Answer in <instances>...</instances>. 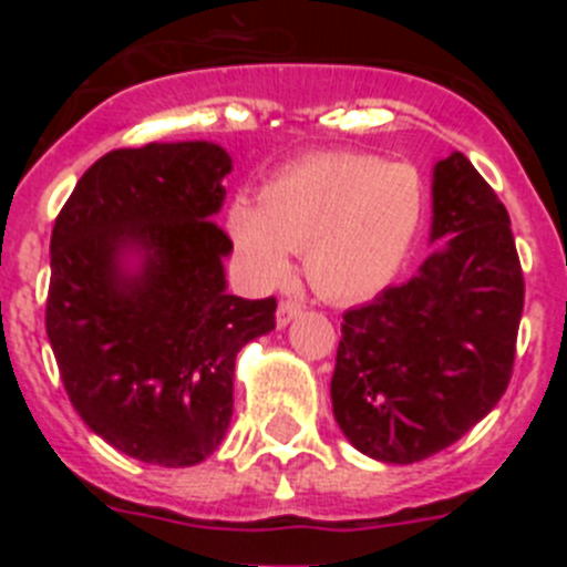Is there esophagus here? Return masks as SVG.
<instances>
[{"instance_id":"esophagus-1","label":"esophagus","mask_w":567,"mask_h":567,"mask_svg":"<svg viewBox=\"0 0 567 567\" xmlns=\"http://www.w3.org/2000/svg\"><path fill=\"white\" fill-rule=\"evenodd\" d=\"M303 312V307H300L298 300L287 298V300H280L278 303V312H275V320H278V327H289L298 315Z\"/></svg>"}]
</instances>
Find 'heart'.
<instances>
[{
    "label": "heart",
    "mask_w": 567,
    "mask_h": 567,
    "mask_svg": "<svg viewBox=\"0 0 567 567\" xmlns=\"http://www.w3.org/2000/svg\"><path fill=\"white\" fill-rule=\"evenodd\" d=\"M425 213V184L412 164L365 153H318L278 169L260 202H235L229 233L252 272L278 280L289 252L329 300L383 292L405 264Z\"/></svg>",
    "instance_id": "heart-1"
}]
</instances>
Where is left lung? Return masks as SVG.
<instances>
[{"mask_svg":"<svg viewBox=\"0 0 567 567\" xmlns=\"http://www.w3.org/2000/svg\"><path fill=\"white\" fill-rule=\"evenodd\" d=\"M417 275L343 315L332 412L346 440L409 465L457 443L508 389L523 269L508 209L463 153L434 164Z\"/></svg>","mask_w":567,"mask_h":567,"instance_id":"1","label":"left lung"}]
</instances>
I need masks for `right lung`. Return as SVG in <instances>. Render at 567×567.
<instances>
[{"label": "right lung", "instance_id": "right-lung-1", "mask_svg": "<svg viewBox=\"0 0 567 567\" xmlns=\"http://www.w3.org/2000/svg\"><path fill=\"white\" fill-rule=\"evenodd\" d=\"M233 158L213 142L113 150L50 235V349L90 432L184 468L221 445L235 358L275 329V298L227 292L233 240L213 221Z\"/></svg>", "mask_w": 567, "mask_h": 567}]
</instances>
